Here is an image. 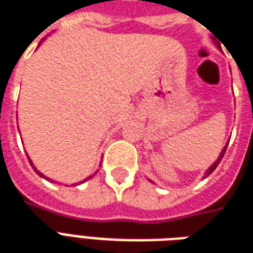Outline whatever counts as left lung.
I'll return each mask as SVG.
<instances>
[{
    "label": "left lung",
    "instance_id": "obj_1",
    "mask_svg": "<svg viewBox=\"0 0 253 253\" xmlns=\"http://www.w3.org/2000/svg\"><path fill=\"white\" fill-rule=\"evenodd\" d=\"M226 148H228V143L225 145V148L222 149V152H221V154H219V157H218V159L215 160V163H214V164H212L211 167H210V168H209V169L206 170V173H205V177H207V176L210 175V173H212V172H214V169L217 168L218 164H219V163H221V160H222L223 154H225V152H226Z\"/></svg>",
    "mask_w": 253,
    "mask_h": 253
}]
</instances>
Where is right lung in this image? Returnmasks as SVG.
Masks as SVG:
<instances>
[{
    "label": "right lung",
    "instance_id": "right-lung-1",
    "mask_svg": "<svg viewBox=\"0 0 253 253\" xmlns=\"http://www.w3.org/2000/svg\"><path fill=\"white\" fill-rule=\"evenodd\" d=\"M28 160H30V159H28ZM30 164L32 165V168H34V169H35V172H36V173H38V175H39V176H42V177H44V179H46V180H50V179H48V177H47V176H44V175H43V173H41V172H39V170L36 169L35 167H34V164H32V161H31V160H30ZM90 177H93V175H92V176H89V177H86V179H85V180L80 181V183H84V181L89 180V179H90ZM72 186H76V184H72Z\"/></svg>",
    "mask_w": 253,
    "mask_h": 253
}]
</instances>
